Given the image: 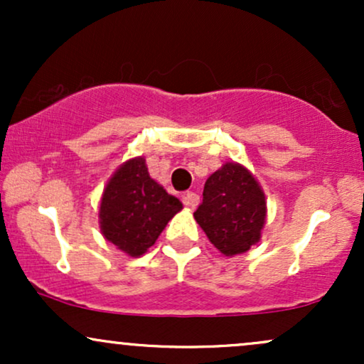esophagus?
Returning a JSON list of instances; mask_svg holds the SVG:
<instances>
[{
  "label": "esophagus",
  "mask_w": 364,
  "mask_h": 364,
  "mask_svg": "<svg viewBox=\"0 0 364 364\" xmlns=\"http://www.w3.org/2000/svg\"><path fill=\"white\" fill-rule=\"evenodd\" d=\"M183 203H185L188 208H195L200 203V196L193 193V191H188V193L183 195Z\"/></svg>",
  "instance_id": "34e87169"
}]
</instances>
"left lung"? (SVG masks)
Masks as SVG:
<instances>
[{
    "label": "left lung",
    "instance_id": "8db88e82",
    "mask_svg": "<svg viewBox=\"0 0 364 364\" xmlns=\"http://www.w3.org/2000/svg\"><path fill=\"white\" fill-rule=\"evenodd\" d=\"M208 241L225 257L246 253L262 237L267 200L252 171L225 162L203 186V202L193 214Z\"/></svg>",
    "mask_w": 364,
    "mask_h": 364
}]
</instances>
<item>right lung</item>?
<instances>
[{"label": "right lung", "instance_id": "1", "mask_svg": "<svg viewBox=\"0 0 364 364\" xmlns=\"http://www.w3.org/2000/svg\"><path fill=\"white\" fill-rule=\"evenodd\" d=\"M183 208L176 196L150 178L145 157L119 166L102 191L99 225L102 236L128 257H141Z\"/></svg>", "mask_w": 364, "mask_h": 364}]
</instances>
